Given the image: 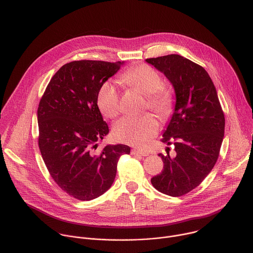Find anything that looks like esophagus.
<instances>
[{
    "instance_id": "obj_1",
    "label": "esophagus",
    "mask_w": 253,
    "mask_h": 253,
    "mask_svg": "<svg viewBox=\"0 0 253 253\" xmlns=\"http://www.w3.org/2000/svg\"><path fill=\"white\" fill-rule=\"evenodd\" d=\"M132 155H136V156H143V157H147L149 155L148 152L146 151H142V150H138V149H133L131 151Z\"/></svg>"
}]
</instances>
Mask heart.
<instances>
[{
	"mask_svg": "<svg viewBox=\"0 0 253 253\" xmlns=\"http://www.w3.org/2000/svg\"><path fill=\"white\" fill-rule=\"evenodd\" d=\"M122 83L148 96V107L160 117H167L172 109L173 97L170 89L163 86L161 75L151 66L140 65L129 69L120 77ZM97 105L101 113L110 119L120 113L119 92L109 81L103 83L97 93ZM159 123L152 114L140 117H123L113 128V136L128 145L142 147L158 132Z\"/></svg>",
	"mask_w": 253,
	"mask_h": 253,
	"instance_id": "obj_1",
	"label": "heart"
}]
</instances>
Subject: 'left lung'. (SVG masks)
I'll return each mask as SVG.
<instances>
[{
  "mask_svg": "<svg viewBox=\"0 0 253 253\" xmlns=\"http://www.w3.org/2000/svg\"><path fill=\"white\" fill-rule=\"evenodd\" d=\"M147 63L162 72L175 92L174 111L163 134L173 143L176 156L159 154L163 171L151 179L160 192L177 197L196 188L214 168L225 134V115L216 87L198 64L177 54L150 58Z\"/></svg>",
  "mask_w": 253,
  "mask_h": 253,
  "instance_id": "8db88e82",
  "label": "left lung"
}]
</instances>
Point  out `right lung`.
<instances>
[{"instance_id":"obj_1","label":"right lung","mask_w":253,"mask_h":253,"mask_svg":"<svg viewBox=\"0 0 253 253\" xmlns=\"http://www.w3.org/2000/svg\"><path fill=\"white\" fill-rule=\"evenodd\" d=\"M123 64L91 60L65 64L38 105V146L46 168L62 190L82 201L106 192L120 156L130 154V147L122 144L93 153L109 132L97 106V93Z\"/></svg>"}]
</instances>
